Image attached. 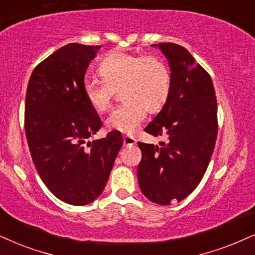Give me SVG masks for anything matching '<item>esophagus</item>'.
Masks as SVG:
<instances>
[{"instance_id":"34e87169","label":"esophagus","mask_w":255,"mask_h":255,"mask_svg":"<svg viewBox=\"0 0 255 255\" xmlns=\"http://www.w3.org/2000/svg\"><path fill=\"white\" fill-rule=\"evenodd\" d=\"M136 143V140L133 136H129V135H126L124 136V146L128 147V146H134Z\"/></svg>"}]
</instances>
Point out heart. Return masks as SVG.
Listing matches in <instances>:
<instances>
[{"mask_svg": "<svg viewBox=\"0 0 255 255\" xmlns=\"http://www.w3.org/2000/svg\"><path fill=\"white\" fill-rule=\"evenodd\" d=\"M102 80L87 79L83 94L96 112L108 111L113 89L121 88L122 104L111 113L106 127L111 130L131 134L147 117L156 113L168 100L172 76L168 66L160 57L141 56L126 51H112L99 64Z\"/></svg>", "mask_w": 255, "mask_h": 255, "instance_id": "heart-1", "label": "heart"}]
</instances>
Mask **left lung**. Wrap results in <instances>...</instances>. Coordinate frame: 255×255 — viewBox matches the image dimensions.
<instances>
[{
  "instance_id": "left-lung-1",
  "label": "left lung",
  "mask_w": 255,
  "mask_h": 255,
  "mask_svg": "<svg viewBox=\"0 0 255 255\" xmlns=\"http://www.w3.org/2000/svg\"><path fill=\"white\" fill-rule=\"evenodd\" d=\"M151 47L168 60L172 87L144 131L166 135L167 142H137L142 151L137 181L148 200L166 206L187 198L201 181L217 140L218 106L211 76L186 48L175 43Z\"/></svg>"
}]
</instances>
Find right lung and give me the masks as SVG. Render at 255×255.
Wrapping results in <instances>:
<instances>
[{
  "label": "right lung",
  "instance_id": "1",
  "mask_svg": "<svg viewBox=\"0 0 255 255\" xmlns=\"http://www.w3.org/2000/svg\"><path fill=\"white\" fill-rule=\"evenodd\" d=\"M101 46L69 43L38 64L29 79L24 128L42 181L69 205L104 192L122 146L120 131L89 141L101 120L83 94L86 70Z\"/></svg>",
  "mask_w": 255,
  "mask_h": 255
}]
</instances>
